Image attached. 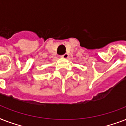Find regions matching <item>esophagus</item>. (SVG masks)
<instances>
[{
	"instance_id": "34e87169",
	"label": "esophagus",
	"mask_w": 126,
	"mask_h": 126,
	"mask_svg": "<svg viewBox=\"0 0 126 126\" xmlns=\"http://www.w3.org/2000/svg\"><path fill=\"white\" fill-rule=\"evenodd\" d=\"M68 57H69V54L67 53H65V54H63V55H61V57L64 58V59H67V58H68Z\"/></svg>"
}]
</instances>
